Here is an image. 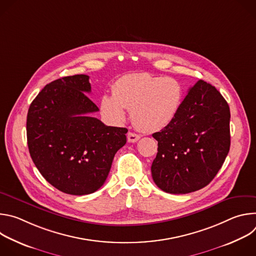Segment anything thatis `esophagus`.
Listing matches in <instances>:
<instances>
[{
  "instance_id": "esophagus-1",
  "label": "esophagus",
  "mask_w": 256,
  "mask_h": 256,
  "mask_svg": "<svg viewBox=\"0 0 256 256\" xmlns=\"http://www.w3.org/2000/svg\"><path fill=\"white\" fill-rule=\"evenodd\" d=\"M140 136L138 134H134V132H128V140L130 142H138L140 140Z\"/></svg>"
}]
</instances>
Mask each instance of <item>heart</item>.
I'll return each instance as SVG.
<instances>
[{
    "instance_id": "obj_1",
    "label": "heart",
    "mask_w": 256,
    "mask_h": 256,
    "mask_svg": "<svg viewBox=\"0 0 256 256\" xmlns=\"http://www.w3.org/2000/svg\"><path fill=\"white\" fill-rule=\"evenodd\" d=\"M114 94L102 97L103 114L114 122L126 120V108L132 110L136 126L142 132H154L166 128L176 116L184 89L174 78L136 72L120 77Z\"/></svg>"
}]
</instances>
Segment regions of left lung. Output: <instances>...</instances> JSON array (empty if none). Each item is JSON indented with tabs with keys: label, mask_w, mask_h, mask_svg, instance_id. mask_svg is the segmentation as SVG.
Masks as SVG:
<instances>
[{
	"label": "left lung",
	"mask_w": 256,
	"mask_h": 256,
	"mask_svg": "<svg viewBox=\"0 0 256 256\" xmlns=\"http://www.w3.org/2000/svg\"><path fill=\"white\" fill-rule=\"evenodd\" d=\"M153 138L158 140L151 167L156 186L174 194L196 192L214 179L229 153V105L214 86L200 80L174 120Z\"/></svg>",
	"instance_id": "left-lung-1"
}]
</instances>
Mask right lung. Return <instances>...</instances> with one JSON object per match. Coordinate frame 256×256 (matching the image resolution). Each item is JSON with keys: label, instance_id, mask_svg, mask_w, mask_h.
<instances>
[{"label": "right lung", "instance_id": "right-lung-1", "mask_svg": "<svg viewBox=\"0 0 256 256\" xmlns=\"http://www.w3.org/2000/svg\"><path fill=\"white\" fill-rule=\"evenodd\" d=\"M89 76L75 75L48 84L27 114V144L36 168L58 190L84 196L105 182L116 153L126 144V128L107 126L86 93Z\"/></svg>", "mask_w": 256, "mask_h": 256}]
</instances>
